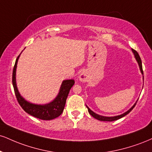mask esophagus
<instances>
[{"label":"esophagus","mask_w":152,"mask_h":152,"mask_svg":"<svg viewBox=\"0 0 152 152\" xmlns=\"http://www.w3.org/2000/svg\"><path fill=\"white\" fill-rule=\"evenodd\" d=\"M79 80L81 82H86L88 80V76L86 72H82L79 76Z\"/></svg>","instance_id":"1"}]
</instances>
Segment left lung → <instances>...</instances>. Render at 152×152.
Here are the masks:
<instances>
[{
	"label": "left lung",
	"instance_id": "1",
	"mask_svg": "<svg viewBox=\"0 0 152 152\" xmlns=\"http://www.w3.org/2000/svg\"><path fill=\"white\" fill-rule=\"evenodd\" d=\"M132 52L134 53V57L135 58H136L137 61L138 62V64H139V66H140V71L141 72H142V74H143V70H142V60H141V58L140 55H139V54L137 53V52L136 50H134V49H132ZM136 103H134V105L132 106V107H131L130 109L129 110H127V112H125V113H123V114L122 115H118V116H114V117H105V116H102V115H99L96 114V113H95L94 112H93L86 105L87 108H88V113H90V115L91 116L94 117V118L97 119V120H100V121H107V122H112V121H115V120H118V119H120L122 118V117L127 115L128 113H129L132 111V110L133 108L134 107V106L136 105Z\"/></svg>",
	"mask_w": 152,
	"mask_h": 152
}]
</instances>
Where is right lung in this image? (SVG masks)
I'll return each mask as SVG.
<instances>
[{
	"label": "right lung",
	"mask_w": 152,
	"mask_h": 152,
	"mask_svg": "<svg viewBox=\"0 0 152 152\" xmlns=\"http://www.w3.org/2000/svg\"><path fill=\"white\" fill-rule=\"evenodd\" d=\"M20 55L16 58L13 71H12V85H13L15 94L22 108L30 115L44 120H50L57 118L61 114L64 109V106L71 87L75 83L74 80H64L62 82L59 92L53 101L45 105H37L27 102L20 96L16 85L15 74L17 64Z\"/></svg>",
	"instance_id": "right-lung-1"
}]
</instances>
